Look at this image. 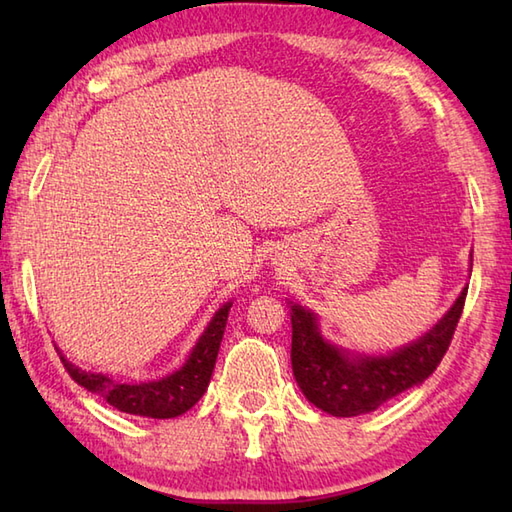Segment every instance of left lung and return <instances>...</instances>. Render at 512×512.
I'll use <instances>...</instances> for the list:
<instances>
[{
	"mask_svg": "<svg viewBox=\"0 0 512 512\" xmlns=\"http://www.w3.org/2000/svg\"><path fill=\"white\" fill-rule=\"evenodd\" d=\"M466 290L433 328L400 350L385 356L350 354L328 343L314 312L290 306L292 374L314 407L339 418L363 416L387 400L427 380L447 354L464 310Z\"/></svg>",
	"mask_w": 512,
	"mask_h": 512,
	"instance_id": "1",
	"label": "left lung"
}]
</instances>
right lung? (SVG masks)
<instances>
[{
	"label": "right lung",
	"mask_w": 512,
	"mask_h": 512,
	"mask_svg": "<svg viewBox=\"0 0 512 512\" xmlns=\"http://www.w3.org/2000/svg\"><path fill=\"white\" fill-rule=\"evenodd\" d=\"M231 306L233 303L228 301L215 312V317L206 325V330L191 350L187 363L178 372L160 380L121 383V380L112 376L85 372V369L72 365L65 356H61V363L68 369L74 383H79L81 387L92 391V394H99L118 411L158 420L182 416L184 411H189L204 396L206 387H209Z\"/></svg>",
	"instance_id": "obj_1"
}]
</instances>
